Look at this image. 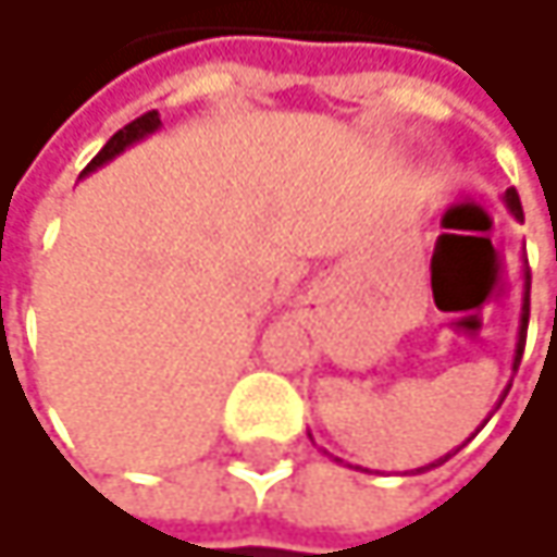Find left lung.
<instances>
[{
  "mask_svg": "<svg viewBox=\"0 0 557 557\" xmlns=\"http://www.w3.org/2000/svg\"><path fill=\"white\" fill-rule=\"evenodd\" d=\"M503 202H506V209H509V212H512V215H516V219L522 222V202H519V193H516V189H506V193H503ZM522 280H525V283H522V315H519V338H516L512 371L519 368V361H522V348H525V325H529V268H525ZM506 393H509V387L503 389V396H506ZM503 396H500V403H503ZM500 403H497V406H500ZM497 406H494V409H497ZM455 451H458V448H455ZM455 451H448L445 458H438V461H432V465H425V468H416V471H429V468H438V465H445V461H448V458H451Z\"/></svg>",
  "mask_w": 557,
  "mask_h": 557,
  "instance_id": "left-lung-1",
  "label": "left lung"
}]
</instances>
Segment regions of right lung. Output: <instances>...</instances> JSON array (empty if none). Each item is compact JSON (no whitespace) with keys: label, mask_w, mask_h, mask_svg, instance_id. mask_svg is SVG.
I'll return each mask as SVG.
<instances>
[{"label":"right lung","mask_w":557,"mask_h":557,"mask_svg":"<svg viewBox=\"0 0 557 557\" xmlns=\"http://www.w3.org/2000/svg\"><path fill=\"white\" fill-rule=\"evenodd\" d=\"M161 128V115L158 112H145L141 119H135V122H128L122 132H115L109 141H106V148L86 164V170H83V176L86 173H92V170H99L102 164H109V161H115L125 148H132V145H138V141H145L148 135H154Z\"/></svg>","instance_id":"add662e5"}]
</instances>
